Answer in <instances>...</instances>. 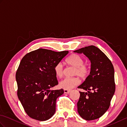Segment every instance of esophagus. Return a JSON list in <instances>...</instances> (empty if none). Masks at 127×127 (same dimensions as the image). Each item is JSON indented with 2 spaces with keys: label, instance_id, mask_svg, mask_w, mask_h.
I'll use <instances>...</instances> for the list:
<instances>
[{
  "label": "esophagus",
  "instance_id": "1",
  "mask_svg": "<svg viewBox=\"0 0 127 127\" xmlns=\"http://www.w3.org/2000/svg\"><path fill=\"white\" fill-rule=\"evenodd\" d=\"M64 93H66V94H69L70 92H71V90H65L64 89Z\"/></svg>",
  "mask_w": 127,
  "mask_h": 127
}]
</instances>
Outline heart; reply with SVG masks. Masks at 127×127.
I'll list each match as a JSON object with an SVG mask.
<instances>
[{
  "label": "heart",
  "instance_id": "1",
  "mask_svg": "<svg viewBox=\"0 0 127 127\" xmlns=\"http://www.w3.org/2000/svg\"><path fill=\"white\" fill-rule=\"evenodd\" d=\"M65 63L69 65L74 67L73 75H77L82 79H86L90 73V69L84 64L85 61L81 57L72 54L65 60ZM55 74L57 77H60L64 73V66L61 63L56 64L54 66ZM80 83L78 77H65L59 82V86L65 90H70Z\"/></svg>",
  "mask_w": 127,
  "mask_h": 127
}]
</instances>
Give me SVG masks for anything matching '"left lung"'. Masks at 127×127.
I'll list each match as a JSON object with an SVG mask.
<instances>
[{"instance_id": "obj_1", "label": "left lung", "mask_w": 127, "mask_h": 127, "mask_svg": "<svg viewBox=\"0 0 127 127\" xmlns=\"http://www.w3.org/2000/svg\"><path fill=\"white\" fill-rule=\"evenodd\" d=\"M74 52L83 53L91 62L90 74L78 87L87 92H80L77 111L84 120H96L108 110L115 93L114 66L109 58L93 45L81 48Z\"/></svg>"}]
</instances>
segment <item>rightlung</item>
Masks as SVG:
<instances>
[{"mask_svg": "<svg viewBox=\"0 0 127 127\" xmlns=\"http://www.w3.org/2000/svg\"><path fill=\"white\" fill-rule=\"evenodd\" d=\"M68 53L39 48L26 54L21 60L16 74L17 96L31 118L44 121L55 114L57 98L64 91L51 90L58 83L54 66Z\"/></svg>", "mask_w": 127, "mask_h": 127, "instance_id": "add662e5", "label": "right lung"}]
</instances>
